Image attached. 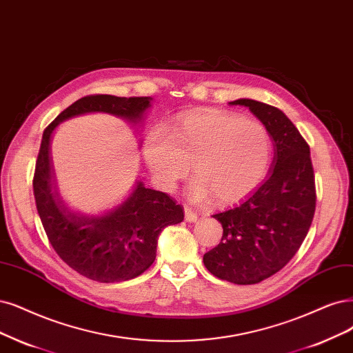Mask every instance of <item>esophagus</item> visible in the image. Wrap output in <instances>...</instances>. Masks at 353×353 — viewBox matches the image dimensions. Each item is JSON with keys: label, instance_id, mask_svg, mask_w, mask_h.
I'll list each match as a JSON object with an SVG mask.
<instances>
[{"label": "esophagus", "instance_id": "obj_1", "mask_svg": "<svg viewBox=\"0 0 353 353\" xmlns=\"http://www.w3.org/2000/svg\"><path fill=\"white\" fill-rule=\"evenodd\" d=\"M185 218H186L188 223H196V221H198V214L194 212L192 208L185 206Z\"/></svg>", "mask_w": 353, "mask_h": 353}]
</instances>
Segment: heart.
<instances>
[{
	"label": "heart",
	"instance_id": "1",
	"mask_svg": "<svg viewBox=\"0 0 353 353\" xmlns=\"http://www.w3.org/2000/svg\"><path fill=\"white\" fill-rule=\"evenodd\" d=\"M143 159L157 185L173 190L190 173L189 196L221 205L245 199L262 185L272 160L265 125L236 113L206 109L188 113L170 126L168 137L154 129L143 142Z\"/></svg>",
	"mask_w": 353,
	"mask_h": 353
}]
</instances>
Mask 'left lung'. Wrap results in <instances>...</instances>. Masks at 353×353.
Returning a JSON list of instances; mask_svg holds the SVG:
<instances>
[{"mask_svg": "<svg viewBox=\"0 0 353 353\" xmlns=\"http://www.w3.org/2000/svg\"><path fill=\"white\" fill-rule=\"evenodd\" d=\"M230 104L249 108L273 141V168L252 196L232 210L212 215L223 239L203 254L214 276L237 285L259 283L295 256L316 211V185L310 147L278 108L252 99Z\"/></svg>", "mask_w": 353, "mask_h": 353, "instance_id": "8db88e82", "label": "left lung"}]
</instances>
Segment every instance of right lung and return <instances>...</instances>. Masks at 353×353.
<instances>
[{"label":"right lung","mask_w":353,"mask_h":353,"mask_svg":"<svg viewBox=\"0 0 353 353\" xmlns=\"http://www.w3.org/2000/svg\"><path fill=\"white\" fill-rule=\"evenodd\" d=\"M151 97L85 96L61 112L43 132L36 160L33 192L37 214L58 256L80 275L97 282L129 281L145 272L155 260L160 232L183 221L185 211L168 194L138 181L129 198L104 215L71 211L58 192L49 143L63 121L85 113H109L139 123Z\"/></svg>","instance_id":"obj_1"}]
</instances>
